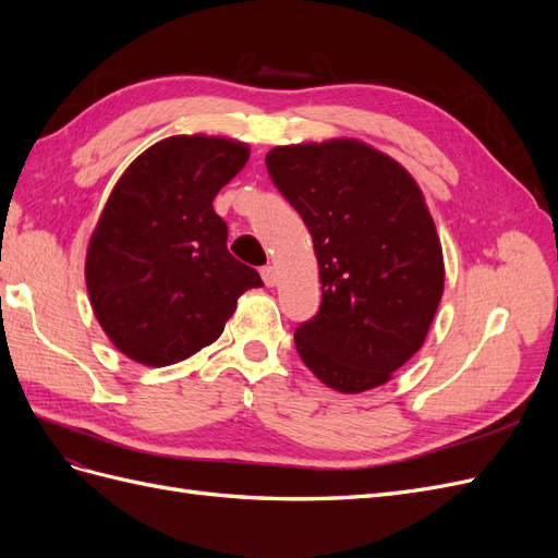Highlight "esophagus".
Listing matches in <instances>:
<instances>
[{
    "instance_id": "esophagus-1",
    "label": "esophagus",
    "mask_w": 558,
    "mask_h": 558,
    "mask_svg": "<svg viewBox=\"0 0 558 558\" xmlns=\"http://www.w3.org/2000/svg\"><path fill=\"white\" fill-rule=\"evenodd\" d=\"M260 277H263V281H265L267 286H277V281H279V275H277V269H275L272 265H265V267L260 269Z\"/></svg>"
}]
</instances>
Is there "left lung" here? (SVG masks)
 <instances>
[{"label": "left lung", "mask_w": 558, "mask_h": 558, "mask_svg": "<svg viewBox=\"0 0 558 558\" xmlns=\"http://www.w3.org/2000/svg\"><path fill=\"white\" fill-rule=\"evenodd\" d=\"M269 179L314 240L320 307L295 349L335 391L391 379L424 344L445 289L442 246L418 185L356 140L277 146Z\"/></svg>", "instance_id": "obj_1"}]
</instances>
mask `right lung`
Wrapping results in <instances>:
<instances>
[{"instance_id":"1","label":"right lung","mask_w":558,"mask_h":558,"mask_svg":"<svg viewBox=\"0 0 558 558\" xmlns=\"http://www.w3.org/2000/svg\"><path fill=\"white\" fill-rule=\"evenodd\" d=\"M248 146L205 134L162 140L118 179L90 238L86 283L95 316L125 356L172 365L218 340L238 298L263 286L232 258L214 197Z\"/></svg>"}]
</instances>
